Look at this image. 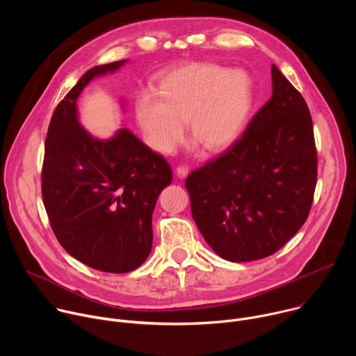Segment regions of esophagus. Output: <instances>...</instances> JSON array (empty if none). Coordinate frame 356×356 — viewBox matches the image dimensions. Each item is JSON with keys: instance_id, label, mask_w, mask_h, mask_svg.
I'll return each instance as SVG.
<instances>
[{"instance_id": "esophagus-1", "label": "esophagus", "mask_w": 356, "mask_h": 356, "mask_svg": "<svg viewBox=\"0 0 356 356\" xmlns=\"http://www.w3.org/2000/svg\"><path fill=\"white\" fill-rule=\"evenodd\" d=\"M176 175H177V177L184 179V177L188 175V168H187V166H184V165L177 166V168H176Z\"/></svg>"}]
</instances>
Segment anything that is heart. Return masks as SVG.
<instances>
[{"label":"heart","instance_id":"b5f03b06","mask_svg":"<svg viewBox=\"0 0 356 356\" xmlns=\"http://www.w3.org/2000/svg\"><path fill=\"white\" fill-rule=\"evenodd\" d=\"M253 107L250 76L225 66L193 62L159 76L154 91L135 103V118L146 143L172 154L187 129L207 152L229 147L243 132Z\"/></svg>","mask_w":356,"mask_h":356}]
</instances>
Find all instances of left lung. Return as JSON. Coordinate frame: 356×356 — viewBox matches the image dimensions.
I'll return each instance as SVG.
<instances>
[{
	"mask_svg": "<svg viewBox=\"0 0 356 356\" xmlns=\"http://www.w3.org/2000/svg\"><path fill=\"white\" fill-rule=\"evenodd\" d=\"M272 97L229 150L186 179L191 216L225 261L279 250L306 222L317 152L306 101L272 65Z\"/></svg>",
	"mask_w": 356,
	"mask_h": 356,
	"instance_id": "obj_1",
	"label": "left lung"
}]
</instances>
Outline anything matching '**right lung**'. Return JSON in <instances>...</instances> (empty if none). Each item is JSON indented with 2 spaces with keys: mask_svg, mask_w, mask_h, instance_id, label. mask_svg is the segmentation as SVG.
Returning <instances> with one entry per match:
<instances>
[{
  "mask_svg": "<svg viewBox=\"0 0 356 356\" xmlns=\"http://www.w3.org/2000/svg\"><path fill=\"white\" fill-rule=\"evenodd\" d=\"M127 62L87 70L60 101L49 124L42 169L43 204L58 241L81 264L108 273H127L146 261L152 214L172 183L165 158L128 128L99 139L80 122L77 99L84 87Z\"/></svg>",
  "mask_w": 356,
  "mask_h": 356,
  "instance_id": "obj_1",
  "label": "right lung"
}]
</instances>
